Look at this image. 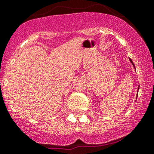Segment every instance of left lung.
<instances>
[{
    "instance_id": "obj_1",
    "label": "left lung",
    "mask_w": 154,
    "mask_h": 154,
    "mask_svg": "<svg viewBox=\"0 0 154 154\" xmlns=\"http://www.w3.org/2000/svg\"><path fill=\"white\" fill-rule=\"evenodd\" d=\"M129 60H130V62H131V63H132V64H133L134 67V68H135V66H134V63H133V62H132V60H131V59H129ZM139 87H140V86H139ZM139 87H138V90H137V92H138L139 89H140V88H139ZM137 95H138V94H137V97H136V98H137Z\"/></svg>"
}]
</instances>
